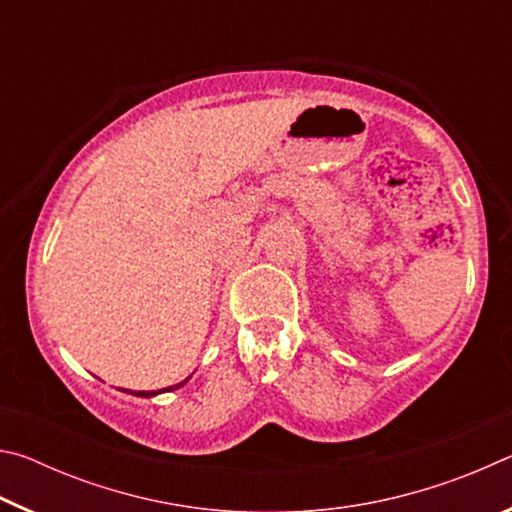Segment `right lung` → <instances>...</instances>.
<instances>
[{
	"mask_svg": "<svg viewBox=\"0 0 512 512\" xmlns=\"http://www.w3.org/2000/svg\"><path fill=\"white\" fill-rule=\"evenodd\" d=\"M185 384H187V379H185V381H180V384H176V386L162 388V391H124V393H128V395H137V397H155V395H160V393H167V391H176V388H180V386H185Z\"/></svg>",
	"mask_w": 512,
	"mask_h": 512,
	"instance_id": "obj_1",
	"label": "right lung"
}]
</instances>
